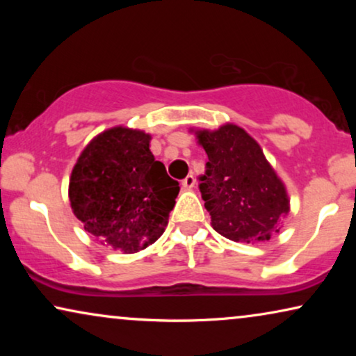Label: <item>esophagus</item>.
<instances>
[{"instance_id":"obj_1","label":"esophagus","mask_w":356,"mask_h":356,"mask_svg":"<svg viewBox=\"0 0 356 356\" xmlns=\"http://www.w3.org/2000/svg\"><path fill=\"white\" fill-rule=\"evenodd\" d=\"M181 184H183L184 189H193L194 184H196V178H194L193 175H188V177L183 179Z\"/></svg>"}]
</instances>
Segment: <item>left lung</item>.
<instances>
[{
	"label": "left lung",
	"mask_w": 356,
	"mask_h": 356,
	"mask_svg": "<svg viewBox=\"0 0 356 356\" xmlns=\"http://www.w3.org/2000/svg\"><path fill=\"white\" fill-rule=\"evenodd\" d=\"M194 134L209 159L199 189L213 230L232 241L270 240L290 211V197L257 140L233 123Z\"/></svg>",
	"instance_id": "8db88e82"
}]
</instances>
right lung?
Returning <instances> with one entry per match:
<instances>
[{
    "label": "right lung",
    "mask_w": 356,
    "mask_h": 356,
    "mask_svg": "<svg viewBox=\"0 0 356 356\" xmlns=\"http://www.w3.org/2000/svg\"><path fill=\"white\" fill-rule=\"evenodd\" d=\"M150 134L115 126L97 134L71 172L70 202L102 245L133 254L162 236L179 193L150 152Z\"/></svg>",
    "instance_id": "add662e5"
}]
</instances>
